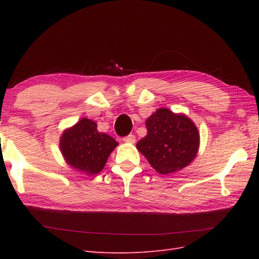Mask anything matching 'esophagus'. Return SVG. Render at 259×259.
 Masks as SVG:
<instances>
[{"label": "esophagus", "instance_id": "34e87169", "mask_svg": "<svg viewBox=\"0 0 259 259\" xmlns=\"http://www.w3.org/2000/svg\"><path fill=\"white\" fill-rule=\"evenodd\" d=\"M123 142L124 143H127V144H134L136 142V137L133 135V134H130L127 136H125L123 138Z\"/></svg>", "mask_w": 259, "mask_h": 259}]
</instances>
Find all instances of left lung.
Instances as JSON below:
<instances>
[{
	"label": "left lung",
	"mask_w": 259,
	"mask_h": 259,
	"mask_svg": "<svg viewBox=\"0 0 259 259\" xmlns=\"http://www.w3.org/2000/svg\"><path fill=\"white\" fill-rule=\"evenodd\" d=\"M147 136L136 147L160 174L175 173L197 155L200 137L193 122L184 114L158 109L146 121Z\"/></svg>",
	"instance_id": "1"
}]
</instances>
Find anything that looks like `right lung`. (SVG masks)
I'll return each mask as SVG.
<instances>
[{"instance_id":"add662e5","label":"right lung","mask_w":259,"mask_h":259,"mask_svg":"<svg viewBox=\"0 0 259 259\" xmlns=\"http://www.w3.org/2000/svg\"><path fill=\"white\" fill-rule=\"evenodd\" d=\"M116 146L112 137L98 133L97 124L89 119L77 122L60 139V150L68 164L89 175L98 174L104 168Z\"/></svg>"}]
</instances>
